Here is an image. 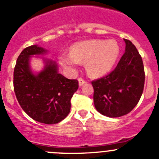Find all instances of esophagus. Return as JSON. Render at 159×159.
Listing matches in <instances>:
<instances>
[{"label": "esophagus", "instance_id": "obj_1", "mask_svg": "<svg viewBox=\"0 0 159 159\" xmlns=\"http://www.w3.org/2000/svg\"><path fill=\"white\" fill-rule=\"evenodd\" d=\"M78 81H79V86H80V87H81V86L84 85V84H86V81L82 78H79Z\"/></svg>", "mask_w": 159, "mask_h": 159}]
</instances>
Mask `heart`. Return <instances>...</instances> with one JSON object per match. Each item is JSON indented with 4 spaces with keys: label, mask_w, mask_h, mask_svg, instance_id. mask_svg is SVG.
Instances as JSON below:
<instances>
[{
    "label": "heart",
    "mask_w": 159,
    "mask_h": 159,
    "mask_svg": "<svg viewBox=\"0 0 159 159\" xmlns=\"http://www.w3.org/2000/svg\"><path fill=\"white\" fill-rule=\"evenodd\" d=\"M119 54V47L115 40H90L75 43L70 54L60 57V62L67 69H75L79 62L87 61V72L93 77H100L111 70Z\"/></svg>",
    "instance_id": "1"
}]
</instances>
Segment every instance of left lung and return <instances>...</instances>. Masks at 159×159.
I'll use <instances>...</instances> for the list:
<instances>
[{
  "mask_svg": "<svg viewBox=\"0 0 159 159\" xmlns=\"http://www.w3.org/2000/svg\"><path fill=\"white\" fill-rule=\"evenodd\" d=\"M116 69L106 76L92 81L97 111L111 118L130 112L140 101L144 87V68L141 56L129 40Z\"/></svg>",
  "mask_w": 159,
  "mask_h": 159,
  "instance_id": "8db88e82",
  "label": "left lung"
}]
</instances>
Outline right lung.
Wrapping results in <instances>:
<instances>
[{"label": "right lung", "instance_id": "right-lung-1", "mask_svg": "<svg viewBox=\"0 0 159 159\" xmlns=\"http://www.w3.org/2000/svg\"><path fill=\"white\" fill-rule=\"evenodd\" d=\"M46 50L37 45L25 48L18 57L14 69V90L23 111L44 124H55L69 115L71 98L79 87L76 80H69L58 72L52 60H44L43 69L34 74L30 60Z\"/></svg>", "mask_w": 159, "mask_h": 159}]
</instances>
